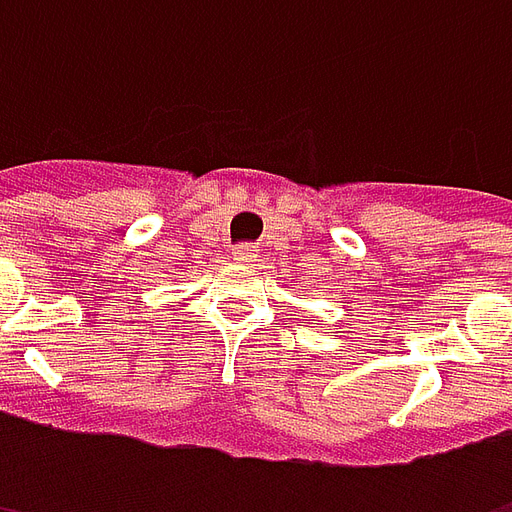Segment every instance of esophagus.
Here are the masks:
<instances>
[{"instance_id":"1","label":"esophagus","mask_w":512,"mask_h":512,"mask_svg":"<svg viewBox=\"0 0 512 512\" xmlns=\"http://www.w3.org/2000/svg\"><path fill=\"white\" fill-rule=\"evenodd\" d=\"M257 252H260L257 246L241 244V246H236V249H233V257H236V263H255Z\"/></svg>"}]
</instances>
